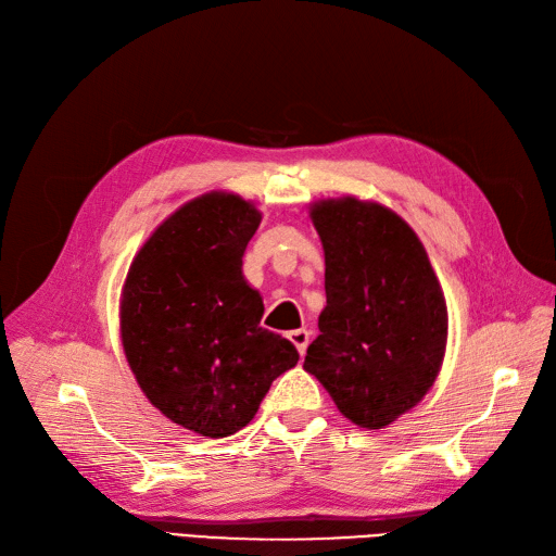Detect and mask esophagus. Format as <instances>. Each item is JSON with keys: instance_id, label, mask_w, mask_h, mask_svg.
<instances>
[{"instance_id": "34e87169", "label": "esophagus", "mask_w": 556, "mask_h": 556, "mask_svg": "<svg viewBox=\"0 0 556 556\" xmlns=\"http://www.w3.org/2000/svg\"><path fill=\"white\" fill-rule=\"evenodd\" d=\"M288 339L294 343V348L299 350V355H304L306 348H308L311 333H308L306 329H294V331H290V333H288Z\"/></svg>"}]
</instances>
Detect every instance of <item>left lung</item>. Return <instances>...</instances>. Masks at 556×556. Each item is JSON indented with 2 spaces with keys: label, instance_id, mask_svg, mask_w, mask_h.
I'll list each match as a JSON object with an SVG mask.
<instances>
[{
  "label": "left lung",
  "instance_id": "8db88e82",
  "mask_svg": "<svg viewBox=\"0 0 556 556\" xmlns=\"http://www.w3.org/2000/svg\"><path fill=\"white\" fill-rule=\"evenodd\" d=\"M311 220L325 248L327 306L304 368L350 422L382 429L417 406L441 371V282L417 233L376 201H317Z\"/></svg>",
  "mask_w": 556,
  "mask_h": 556
}]
</instances>
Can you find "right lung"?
<instances>
[{
  "mask_svg": "<svg viewBox=\"0 0 556 556\" xmlns=\"http://www.w3.org/2000/svg\"><path fill=\"white\" fill-rule=\"evenodd\" d=\"M260 211L231 192L180 206L134 257L121 299V336L148 401L208 439L243 429L296 348L260 327L262 296L243 278Z\"/></svg>",
  "mask_w": 556,
  "mask_h": 556,
  "instance_id": "1",
  "label": "right lung"
}]
</instances>
